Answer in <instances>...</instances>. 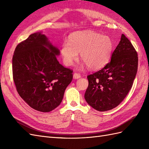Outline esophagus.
I'll use <instances>...</instances> for the list:
<instances>
[{
  "label": "esophagus",
  "mask_w": 149,
  "mask_h": 149,
  "mask_svg": "<svg viewBox=\"0 0 149 149\" xmlns=\"http://www.w3.org/2000/svg\"><path fill=\"white\" fill-rule=\"evenodd\" d=\"M74 79H79L80 77H81V74H80L79 73H76V72H75V73H74Z\"/></svg>",
  "instance_id": "obj_1"
}]
</instances>
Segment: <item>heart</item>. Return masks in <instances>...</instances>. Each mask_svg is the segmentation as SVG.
<instances>
[{
    "label": "heart",
    "instance_id": "heart-1",
    "mask_svg": "<svg viewBox=\"0 0 149 149\" xmlns=\"http://www.w3.org/2000/svg\"><path fill=\"white\" fill-rule=\"evenodd\" d=\"M113 43L108 36L94 31H81L72 34L68 41H63L60 48L65 65L70 66L81 58L91 70H98L108 63L113 50Z\"/></svg>",
    "mask_w": 149,
    "mask_h": 149
}]
</instances>
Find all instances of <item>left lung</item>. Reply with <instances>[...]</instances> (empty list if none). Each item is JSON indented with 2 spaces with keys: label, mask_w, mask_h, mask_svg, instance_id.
<instances>
[{
  "label": "left lung",
  "mask_w": 149,
  "mask_h": 149,
  "mask_svg": "<svg viewBox=\"0 0 149 149\" xmlns=\"http://www.w3.org/2000/svg\"><path fill=\"white\" fill-rule=\"evenodd\" d=\"M138 54L132 43L122 34L111 61L87 76L89 86L84 97L91 107L106 111L119 105L133 86L138 69Z\"/></svg>",
  "instance_id": "left-lung-1"
}]
</instances>
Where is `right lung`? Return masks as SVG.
Returning a JSON list of instances; mask_svg holds the SVG:
<instances>
[{
    "label": "right lung",
    "instance_id": "obj_1",
    "mask_svg": "<svg viewBox=\"0 0 149 149\" xmlns=\"http://www.w3.org/2000/svg\"><path fill=\"white\" fill-rule=\"evenodd\" d=\"M59 49L41 32L19 43L13 56V80L18 94L30 107L49 112L60 105L73 70L57 60Z\"/></svg>",
    "mask_w": 149,
    "mask_h": 149
}]
</instances>
